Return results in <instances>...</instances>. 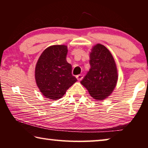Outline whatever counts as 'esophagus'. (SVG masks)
I'll list each match as a JSON object with an SVG mask.
<instances>
[{
  "mask_svg": "<svg viewBox=\"0 0 148 148\" xmlns=\"http://www.w3.org/2000/svg\"><path fill=\"white\" fill-rule=\"evenodd\" d=\"M76 78L78 81H80V80H82V78H83V76H82V74H79L77 75V76H76Z\"/></svg>",
  "mask_w": 148,
  "mask_h": 148,
  "instance_id": "1",
  "label": "esophagus"
}]
</instances>
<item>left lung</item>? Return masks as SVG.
Segmentation results:
<instances>
[{"mask_svg":"<svg viewBox=\"0 0 148 148\" xmlns=\"http://www.w3.org/2000/svg\"><path fill=\"white\" fill-rule=\"evenodd\" d=\"M91 69L81 81L89 95L97 101L107 99L118 80L117 66L110 51L104 45L97 44L90 52Z\"/></svg>","mask_w":148,"mask_h":148,"instance_id":"left-lung-1","label":"left lung"}]
</instances>
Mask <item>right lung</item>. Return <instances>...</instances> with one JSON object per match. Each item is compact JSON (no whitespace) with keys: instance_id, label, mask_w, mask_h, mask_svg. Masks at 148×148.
<instances>
[{"instance_id":"1","label":"right lung","mask_w":148,"mask_h":148,"mask_svg":"<svg viewBox=\"0 0 148 148\" xmlns=\"http://www.w3.org/2000/svg\"><path fill=\"white\" fill-rule=\"evenodd\" d=\"M67 46L53 45L42 52L35 67V80L46 98L58 100L77 81L72 66L66 61Z\"/></svg>"}]
</instances>
